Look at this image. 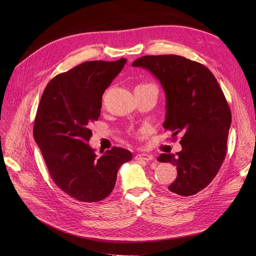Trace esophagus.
Listing matches in <instances>:
<instances>
[{
    "label": "esophagus",
    "instance_id": "obj_1",
    "mask_svg": "<svg viewBox=\"0 0 256 256\" xmlns=\"http://www.w3.org/2000/svg\"><path fill=\"white\" fill-rule=\"evenodd\" d=\"M135 160H154V156L152 154H137L135 156Z\"/></svg>",
    "mask_w": 256,
    "mask_h": 256
}]
</instances>
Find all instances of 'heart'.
Returning <instances> with one entry per match:
<instances>
[{
    "label": "heart",
    "instance_id": "1",
    "mask_svg": "<svg viewBox=\"0 0 256 256\" xmlns=\"http://www.w3.org/2000/svg\"><path fill=\"white\" fill-rule=\"evenodd\" d=\"M143 85H145V84H143Z\"/></svg>",
    "mask_w": 256,
    "mask_h": 256
}]
</instances>
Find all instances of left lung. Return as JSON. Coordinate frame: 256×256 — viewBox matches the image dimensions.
Segmentation results:
<instances>
[{"label": "left lung", "instance_id": "1", "mask_svg": "<svg viewBox=\"0 0 256 256\" xmlns=\"http://www.w3.org/2000/svg\"><path fill=\"white\" fill-rule=\"evenodd\" d=\"M132 65L152 72L165 91L163 126L173 136L182 134V150L158 160L176 166L169 191L192 196L210 184L226 156L232 112L224 93L208 67L182 56H143Z\"/></svg>", "mask_w": 256, "mask_h": 256}]
</instances>
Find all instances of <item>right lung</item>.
<instances>
[{
  "mask_svg": "<svg viewBox=\"0 0 256 256\" xmlns=\"http://www.w3.org/2000/svg\"><path fill=\"white\" fill-rule=\"evenodd\" d=\"M126 63L121 58L80 64L52 78L38 104L33 135L50 176L63 192L82 202L109 196L119 167L132 158L120 147L96 156L87 144L89 126L100 116L102 94Z\"/></svg>",
  "mask_w": 256,
  "mask_h": 256,
  "instance_id": "1",
  "label": "right lung"
}]
</instances>
